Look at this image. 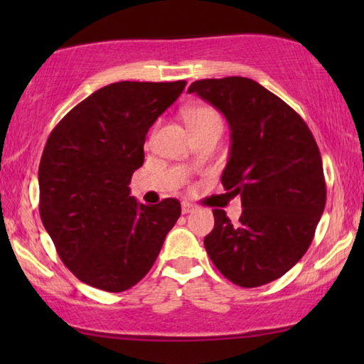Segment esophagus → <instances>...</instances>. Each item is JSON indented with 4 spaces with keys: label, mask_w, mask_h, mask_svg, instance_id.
Listing matches in <instances>:
<instances>
[{
    "label": "esophagus",
    "mask_w": 364,
    "mask_h": 364,
    "mask_svg": "<svg viewBox=\"0 0 364 364\" xmlns=\"http://www.w3.org/2000/svg\"><path fill=\"white\" fill-rule=\"evenodd\" d=\"M193 210H196V205H192L188 202H182V213H191Z\"/></svg>",
    "instance_id": "esophagus-1"
}]
</instances>
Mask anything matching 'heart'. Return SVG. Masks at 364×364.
<instances>
[{
  "label": "heart",
  "instance_id": "heart-1",
  "mask_svg": "<svg viewBox=\"0 0 364 364\" xmlns=\"http://www.w3.org/2000/svg\"><path fill=\"white\" fill-rule=\"evenodd\" d=\"M186 119L188 122V126L192 127H200L205 126V124H220L222 126V117L215 109L212 107H196L191 109L186 114Z\"/></svg>",
  "mask_w": 364,
  "mask_h": 364
}]
</instances>
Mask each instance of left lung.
<instances>
[{
  "label": "left lung",
  "mask_w": 364,
  "mask_h": 364,
  "mask_svg": "<svg viewBox=\"0 0 364 364\" xmlns=\"http://www.w3.org/2000/svg\"><path fill=\"white\" fill-rule=\"evenodd\" d=\"M188 92L217 107L230 126L222 183L243 207L235 225L215 208L203 245L228 280L262 287L300 262L315 237L326 203L320 149L306 122L253 79H200Z\"/></svg>",
  "instance_id": "8db88e82"
}]
</instances>
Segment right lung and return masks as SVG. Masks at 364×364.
I'll use <instances>...</instances> for the list:
<instances>
[{
    "mask_svg": "<svg viewBox=\"0 0 364 364\" xmlns=\"http://www.w3.org/2000/svg\"><path fill=\"white\" fill-rule=\"evenodd\" d=\"M186 81L104 86L64 116L39 164V215L58 255L79 280L119 293L147 275L181 202L144 205L131 197L149 127Z\"/></svg>",
    "mask_w": 364,
    "mask_h": 364,
    "instance_id": "add662e5",
    "label": "right lung"
}]
</instances>
